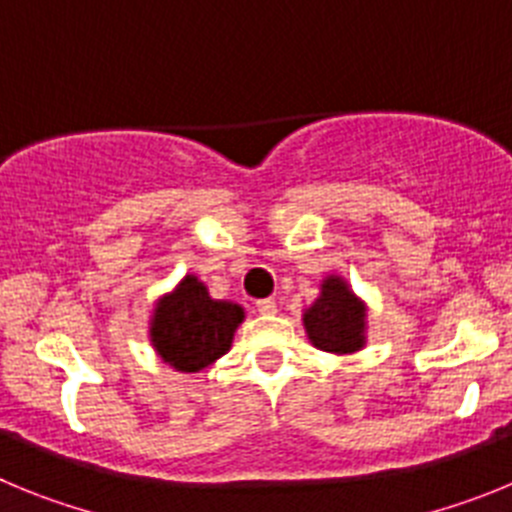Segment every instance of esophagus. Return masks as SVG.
<instances>
[{
    "instance_id": "obj_1",
    "label": "esophagus",
    "mask_w": 512,
    "mask_h": 512,
    "mask_svg": "<svg viewBox=\"0 0 512 512\" xmlns=\"http://www.w3.org/2000/svg\"><path fill=\"white\" fill-rule=\"evenodd\" d=\"M256 307H259L261 315H277V302L271 300V297H266V300H259V302H256Z\"/></svg>"
}]
</instances>
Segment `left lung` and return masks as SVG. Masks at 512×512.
Instances as JSON below:
<instances>
[{
  "label": "left lung",
  "instance_id": "left-lung-1",
  "mask_svg": "<svg viewBox=\"0 0 512 512\" xmlns=\"http://www.w3.org/2000/svg\"><path fill=\"white\" fill-rule=\"evenodd\" d=\"M302 325L310 343L336 356H354L366 346L369 307L356 295L346 277L328 274L320 295L302 310Z\"/></svg>",
  "mask_w": 512,
  "mask_h": 512
}]
</instances>
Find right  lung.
Returning a JSON list of instances; mask_svg holds the SVG:
<instances>
[{"instance_id": "1", "label": "right lung", "mask_w": 512, "mask_h": 512, "mask_svg": "<svg viewBox=\"0 0 512 512\" xmlns=\"http://www.w3.org/2000/svg\"><path fill=\"white\" fill-rule=\"evenodd\" d=\"M243 320L246 310L238 302L215 300L200 277L187 274L153 302L148 341L171 369L197 374L228 354Z\"/></svg>"}]
</instances>
